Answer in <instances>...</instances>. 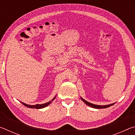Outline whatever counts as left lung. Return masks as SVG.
Returning <instances> with one entry per match:
<instances>
[{
    "instance_id": "1",
    "label": "left lung",
    "mask_w": 135,
    "mask_h": 135,
    "mask_svg": "<svg viewBox=\"0 0 135 135\" xmlns=\"http://www.w3.org/2000/svg\"><path fill=\"white\" fill-rule=\"evenodd\" d=\"M81 100H83V101L85 103L86 105H88L90 106L91 107H92V108H97V109H100V108H108V107H110L113 105L114 104H111L110 105H95V104H93L92 103H90V102H89L88 101H86V100H84L83 98H81Z\"/></svg>"
}]
</instances>
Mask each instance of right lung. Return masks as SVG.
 <instances>
[{"mask_svg":"<svg viewBox=\"0 0 135 135\" xmlns=\"http://www.w3.org/2000/svg\"><path fill=\"white\" fill-rule=\"evenodd\" d=\"M56 97H55L54 98L52 99V100L51 101H49L48 102H47V103H45V104H37V105H28V104H24V103H22V104H24L25 106L27 107H29V108H36V109H40V108H45V107H47V105H49L51 103L52 101H53V100L55 99Z\"/></svg>","mask_w":135,"mask_h":135,"instance_id":"1","label":"right lung"}]
</instances>
